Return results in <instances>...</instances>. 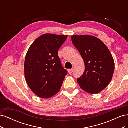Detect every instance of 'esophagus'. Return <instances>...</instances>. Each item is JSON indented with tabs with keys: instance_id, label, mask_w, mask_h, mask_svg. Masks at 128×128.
Segmentation results:
<instances>
[{
	"instance_id": "34e87169",
	"label": "esophagus",
	"mask_w": 128,
	"mask_h": 128,
	"mask_svg": "<svg viewBox=\"0 0 128 128\" xmlns=\"http://www.w3.org/2000/svg\"><path fill=\"white\" fill-rule=\"evenodd\" d=\"M73 70H74L73 69H68V73L69 74H72V72H73Z\"/></svg>"
}]
</instances>
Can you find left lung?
<instances>
[{
	"label": "left lung",
	"instance_id": "1",
	"mask_svg": "<svg viewBox=\"0 0 128 128\" xmlns=\"http://www.w3.org/2000/svg\"><path fill=\"white\" fill-rule=\"evenodd\" d=\"M72 41L85 64V71L77 78V82L86 92L98 94L107 86L113 77L115 64L112 54L104 42L94 36H72Z\"/></svg>",
	"mask_w": 128,
	"mask_h": 128
}]
</instances>
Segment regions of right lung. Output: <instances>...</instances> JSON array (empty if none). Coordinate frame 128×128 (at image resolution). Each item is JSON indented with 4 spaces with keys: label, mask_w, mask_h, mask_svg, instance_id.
I'll use <instances>...</instances> for the list:
<instances>
[{
    "label": "right lung",
    "mask_w": 128,
    "mask_h": 128,
    "mask_svg": "<svg viewBox=\"0 0 128 128\" xmlns=\"http://www.w3.org/2000/svg\"><path fill=\"white\" fill-rule=\"evenodd\" d=\"M67 37L44 34L34 42L26 53L24 61L26 82L40 98H49L56 95L67 74L58 54Z\"/></svg>",
    "instance_id": "1"
}]
</instances>
